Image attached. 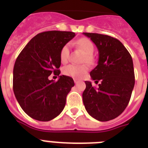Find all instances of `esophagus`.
Segmentation results:
<instances>
[{"instance_id": "34e87169", "label": "esophagus", "mask_w": 148, "mask_h": 148, "mask_svg": "<svg viewBox=\"0 0 148 148\" xmlns=\"http://www.w3.org/2000/svg\"><path fill=\"white\" fill-rule=\"evenodd\" d=\"M74 82H75V84H77L78 82V81L77 79H74Z\"/></svg>"}]
</instances>
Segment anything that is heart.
Segmentation results:
<instances>
[{
  "label": "heart",
  "instance_id": "obj_1",
  "mask_svg": "<svg viewBox=\"0 0 148 148\" xmlns=\"http://www.w3.org/2000/svg\"><path fill=\"white\" fill-rule=\"evenodd\" d=\"M74 44L85 52V56L84 58V62H87L90 64H92L94 62V58L92 53L94 52V45L90 39L86 38H82L74 43ZM70 45L66 44L61 48L60 52V59L64 64L67 62L70 59ZM89 70L87 64L75 65L70 64L64 67L63 73L65 75L73 77L75 78H82L86 75Z\"/></svg>",
  "mask_w": 148,
  "mask_h": 148
}]
</instances>
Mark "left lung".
<instances>
[{
  "instance_id": "8db88e82",
  "label": "left lung",
  "mask_w": 148,
  "mask_h": 148,
  "mask_svg": "<svg viewBox=\"0 0 148 148\" xmlns=\"http://www.w3.org/2000/svg\"><path fill=\"white\" fill-rule=\"evenodd\" d=\"M99 50L98 65L90 73L95 89L86 81L82 94L87 113L98 121H107L118 117L127 108L135 84L132 57L118 39L98 33L83 32Z\"/></svg>"
}]
</instances>
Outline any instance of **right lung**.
<instances>
[{
	"label": "right lung",
	"instance_id": "add662e5",
	"mask_svg": "<svg viewBox=\"0 0 148 148\" xmlns=\"http://www.w3.org/2000/svg\"><path fill=\"white\" fill-rule=\"evenodd\" d=\"M75 36V32L48 31L29 41L15 61L13 91L24 112L38 121H48L62 112L66 98L75 85L71 77L59 75L61 48ZM52 73L57 82L49 80Z\"/></svg>",
	"mask_w": 148,
	"mask_h": 148
}]
</instances>
